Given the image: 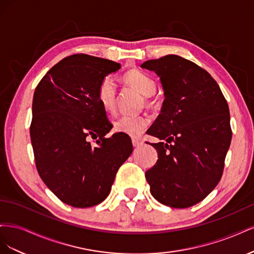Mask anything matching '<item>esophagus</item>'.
<instances>
[{
  "label": "esophagus",
  "mask_w": 254,
  "mask_h": 254,
  "mask_svg": "<svg viewBox=\"0 0 254 254\" xmlns=\"http://www.w3.org/2000/svg\"><path fill=\"white\" fill-rule=\"evenodd\" d=\"M142 144V141L140 139H132V145L133 147H139V146Z\"/></svg>",
  "instance_id": "1"
}]
</instances>
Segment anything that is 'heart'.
Returning <instances> with one entry per match:
<instances>
[{"label": "heart", "instance_id": "1", "mask_svg": "<svg viewBox=\"0 0 254 254\" xmlns=\"http://www.w3.org/2000/svg\"><path fill=\"white\" fill-rule=\"evenodd\" d=\"M124 80L144 96L147 97L146 103L153 105L156 102L152 94L157 90V81L155 78L144 71L130 70L123 76ZM98 101L107 112H112L117 106V84L110 76L103 78L97 89ZM149 124V119L145 115H123L114 122V131L124 133L129 136H139L144 132Z\"/></svg>", "mask_w": 254, "mask_h": 254}]
</instances>
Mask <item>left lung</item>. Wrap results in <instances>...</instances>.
Returning <instances> with one entry per match:
<instances>
[{"label": "left lung", "mask_w": 254, "mask_h": 254, "mask_svg": "<svg viewBox=\"0 0 254 254\" xmlns=\"http://www.w3.org/2000/svg\"><path fill=\"white\" fill-rule=\"evenodd\" d=\"M160 76L165 99L148 129L159 143L156 165L145 173L150 193L167 206L184 209L217 186L232 139L229 106L204 68L177 55L141 65Z\"/></svg>", "instance_id": "left-lung-1"}]
</instances>
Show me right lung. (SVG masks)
<instances>
[{"instance_id":"1","label":"right lung","mask_w":254,"mask_h":254,"mask_svg":"<svg viewBox=\"0 0 254 254\" xmlns=\"http://www.w3.org/2000/svg\"><path fill=\"white\" fill-rule=\"evenodd\" d=\"M120 64L87 54L64 58L36 87L30 124L38 174L61 201L74 207L101 203L133 150L112 125L97 97L99 83ZM89 137L99 139L95 146Z\"/></svg>"}]
</instances>
